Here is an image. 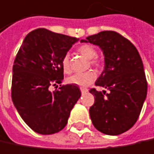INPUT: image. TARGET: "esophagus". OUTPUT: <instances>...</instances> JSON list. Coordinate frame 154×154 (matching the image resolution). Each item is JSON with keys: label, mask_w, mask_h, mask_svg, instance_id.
<instances>
[{"label": "esophagus", "mask_w": 154, "mask_h": 154, "mask_svg": "<svg viewBox=\"0 0 154 154\" xmlns=\"http://www.w3.org/2000/svg\"><path fill=\"white\" fill-rule=\"evenodd\" d=\"M81 91H82V94H85L88 92V89L84 88H81Z\"/></svg>", "instance_id": "obj_1"}]
</instances>
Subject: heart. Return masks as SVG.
Masks as SVG:
<instances>
[{
    "mask_svg": "<svg viewBox=\"0 0 154 154\" xmlns=\"http://www.w3.org/2000/svg\"><path fill=\"white\" fill-rule=\"evenodd\" d=\"M78 52L80 54H82V56H84L88 59H92L90 61V64L93 66H97L98 62L95 59H93L94 57H97V50L95 49L94 47H92L91 45H88L84 44L82 45L78 48ZM61 66L62 69L64 71L65 73H70L71 72V64H70V57L69 55L66 54L63 57L62 61H61ZM96 80V74L94 72L92 71H88L85 72H82V73H75L72 76H70L68 78L67 82L68 83L72 84V85H76V86L84 87L89 86L91 83H93V82Z\"/></svg>",
    "mask_w": 154,
    "mask_h": 154,
    "instance_id": "1",
    "label": "heart"
}]
</instances>
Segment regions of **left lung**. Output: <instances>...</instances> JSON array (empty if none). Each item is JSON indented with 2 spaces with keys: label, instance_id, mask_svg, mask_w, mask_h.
<instances>
[{
  "label": "left lung",
  "instance_id": "1",
  "mask_svg": "<svg viewBox=\"0 0 154 154\" xmlns=\"http://www.w3.org/2000/svg\"><path fill=\"white\" fill-rule=\"evenodd\" d=\"M81 42L99 46L105 57L104 71L95 84L109 92L89 90L95 97L89 108L92 123L106 135L124 133L137 121L146 98L147 82L141 57L128 39L113 31H103Z\"/></svg>",
  "mask_w": 154,
  "mask_h": 154
}]
</instances>
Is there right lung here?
<instances>
[{
	"instance_id": "1",
	"label": "right lung",
	"mask_w": 154,
	"mask_h": 154,
	"mask_svg": "<svg viewBox=\"0 0 154 154\" xmlns=\"http://www.w3.org/2000/svg\"><path fill=\"white\" fill-rule=\"evenodd\" d=\"M79 39L47 29L33 30L26 36L13 66L11 97L23 121L35 132L51 135L62 130L81 97L79 87H49L61 83V61Z\"/></svg>"
}]
</instances>
